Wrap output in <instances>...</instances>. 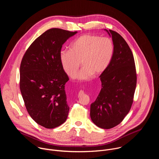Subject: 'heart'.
<instances>
[{"mask_svg": "<svg viewBox=\"0 0 159 159\" xmlns=\"http://www.w3.org/2000/svg\"><path fill=\"white\" fill-rule=\"evenodd\" d=\"M70 50L60 53V61L65 72L72 79L77 77L80 61L83 66L78 75L80 80L101 75L109 66L115 53L112 41L106 37L84 34L77 38Z\"/></svg>", "mask_w": 159, "mask_h": 159, "instance_id": "heart-1", "label": "heart"}]
</instances>
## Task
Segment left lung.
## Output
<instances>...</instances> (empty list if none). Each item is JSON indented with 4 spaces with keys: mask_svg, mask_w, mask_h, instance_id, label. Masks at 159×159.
<instances>
[{
    "mask_svg": "<svg viewBox=\"0 0 159 159\" xmlns=\"http://www.w3.org/2000/svg\"><path fill=\"white\" fill-rule=\"evenodd\" d=\"M108 33L115 46V53L107 69L99 76L102 88L90 104V116L98 127L110 129L119 125L129 112L137 85V74L133 53L118 33Z\"/></svg>",
    "mask_w": 159,
    "mask_h": 159,
    "instance_id": "obj_1",
    "label": "left lung"
}]
</instances>
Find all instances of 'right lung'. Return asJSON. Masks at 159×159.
Listing matches in <instances>:
<instances>
[{
    "label": "right lung",
    "instance_id": "right-lung-1",
    "mask_svg": "<svg viewBox=\"0 0 159 159\" xmlns=\"http://www.w3.org/2000/svg\"><path fill=\"white\" fill-rule=\"evenodd\" d=\"M77 31L58 28L45 31L30 45L20 66V90L32 119L48 129L66 120L67 104L65 85L69 80L60 61L63 43Z\"/></svg>",
    "mask_w": 159,
    "mask_h": 159
}]
</instances>
